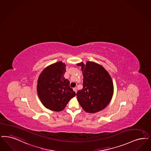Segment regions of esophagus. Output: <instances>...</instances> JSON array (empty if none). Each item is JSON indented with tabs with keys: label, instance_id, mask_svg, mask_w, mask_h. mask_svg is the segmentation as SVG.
I'll use <instances>...</instances> for the list:
<instances>
[{
	"label": "esophagus",
	"instance_id": "esophagus-1",
	"mask_svg": "<svg viewBox=\"0 0 151 151\" xmlns=\"http://www.w3.org/2000/svg\"><path fill=\"white\" fill-rule=\"evenodd\" d=\"M73 90L75 91V92L76 93V92H77V89H76V88H73Z\"/></svg>",
	"mask_w": 151,
	"mask_h": 151
}]
</instances>
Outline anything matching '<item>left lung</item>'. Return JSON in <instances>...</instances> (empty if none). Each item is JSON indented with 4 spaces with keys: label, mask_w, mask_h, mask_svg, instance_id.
Listing matches in <instances>:
<instances>
[{
    "label": "left lung",
    "mask_w": 151,
    "mask_h": 151,
    "mask_svg": "<svg viewBox=\"0 0 151 151\" xmlns=\"http://www.w3.org/2000/svg\"><path fill=\"white\" fill-rule=\"evenodd\" d=\"M81 67L83 88L76 96L80 105L88 113H96L106 107L114 93V84L111 76L101 65L88 61L78 63Z\"/></svg>",
    "instance_id": "obj_1"
}]
</instances>
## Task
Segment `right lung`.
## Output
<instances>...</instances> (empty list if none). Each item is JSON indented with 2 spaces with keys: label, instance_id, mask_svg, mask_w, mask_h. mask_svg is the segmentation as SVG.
<instances>
[{
  "label": "right lung",
  "instance_id": "1",
  "mask_svg": "<svg viewBox=\"0 0 151 151\" xmlns=\"http://www.w3.org/2000/svg\"><path fill=\"white\" fill-rule=\"evenodd\" d=\"M66 65L59 61L47 67L39 76L37 92L47 109L55 112L62 111L76 93L64 78Z\"/></svg>",
  "mask_w": 151,
  "mask_h": 151
}]
</instances>
